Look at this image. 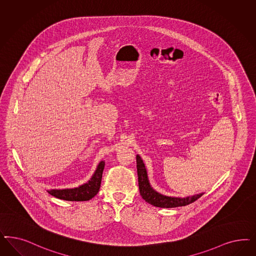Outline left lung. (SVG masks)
<instances>
[{
    "mask_svg": "<svg viewBox=\"0 0 256 256\" xmlns=\"http://www.w3.org/2000/svg\"><path fill=\"white\" fill-rule=\"evenodd\" d=\"M136 168H138V186H140L141 197L154 206L161 207V208L186 206L188 204L194 202L195 200H197L198 198H200L204 195V193H200V194H195L193 196H188L184 198L170 197V196L163 195L152 188L148 181L147 170L140 154H136Z\"/></svg>",
    "mask_w": 256,
    "mask_h": 256,
    "instance_id": "1",
    "label": "left lung"
}]
</instances>
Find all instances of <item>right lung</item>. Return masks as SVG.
Masks as SVG:
<instances>
[{
  "mask_svg": "<svg viewBox=\"0 0 256 256\" xmlns=\"http://www.w3.org/2000/svg\"><path fill=\"white\" fill-rule=\"evenodd\" d=\"M104 161H100L97 166L90 179L86 182L74 188H63V190H50L47 192L56 198L70 200V202H84L90 200L99 192L100 182L102 177V172L104 168Z\"/></svg>",
  "mask_w": 256,
  "mask_h": 256,
  "instance_id": "add662e5",
  "label": "right lung"
}]
</instances>
